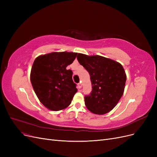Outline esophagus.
Instances as JSON below:
<instances>
[{
	"instance_id": "esophagus-1",
	"label": "esophagus",
	"mask_w": 157,
	"mask_h": 157,
	"mask_svg": "<svg viewBox=\"0 0 157 157\" xmlns=\"http://www.w3.org/2000/svg\"><path fill=\"white\" fill-rule=\"evenodd\" d=\"M78 88H79V89H80L82 88V84L81 83H78Z\"/></svg>"
}]
</instances>
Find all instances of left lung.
Returning <instances> with one entry per match:
<instances>
[{
	"mask_svg": "<svg viewBox=\"0 0 157 157\" xmlns=\"http://www.w3.org/2000/svg\"><path fill=\"white\" fill-rule=\"evenodd\" d=\"M77 60L90 76L92 92L84 98L85 105L96 115L110 112L124 91L126 75L117 61L101 56L78 54Z\"/></svg>",
	"mask_w": 157,
	"mask_h": 157,
	"instance_id": "left-lung-1",
	"label": "left lung"
}]
</instances>
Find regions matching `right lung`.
<instances>
[{
	"instance_id": "1",
	"label": "right lung",
	"mask_w": 157,
	"mask_h": 157,
	"mask_svg": "<svg viewBox=\"0 0 157 157\" xmlns=\"http://www.w3.org/2000/svg\"><path fill=\"white\" fill-rule=\"evenodd\" d=\"M77 56L76 52H52L38 56L33 62L30 79L39 101L51 111L67 108L77 92L73 72L66 67Z\"/></svg>"
}]
</instances>
